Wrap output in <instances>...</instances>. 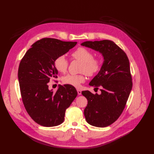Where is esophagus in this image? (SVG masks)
I'll list each match as a JSON object with an SVG mask.
<instances>
[{"label":"esophagus","mask_w":154,"mask_h":154,"mask_svg":"<svg viewBox=\"0 0 154 154\" xmlns=\"http://www.w3.org/2000/svg\"><path fill=\"white\" fill-rule=\"evenodd\" d=\"M77 92H78V94L79 95L82 94V91H81V90H77Z\"/></svg>","instance_id":"obj_1"}]
</instances>
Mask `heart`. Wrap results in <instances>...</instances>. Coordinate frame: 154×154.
<instances>
[{
	"label": "heart",
	"instance_id": "obj_1",
	"mask_svg": "<svg viewBox=\"0 0 154 154\" xmlns=\"http://www.w3.org/2000/svg\"><path fill=\"white\" fill-rule=\"evenodd\" d=\"M72 59L82 63L80 72H85L89 76L97 74L101 68V61L98 58H94L93 54L88 49L84 47H79L71 54ZM55 68L60 72H65L68 67V61L64 55L57 56L54 61ZM85 81V75H67L62 78L64 84L79 88Z\"/></svg>",
	"mask_w": 154,
	"mask_h": 154
}]
</instances>
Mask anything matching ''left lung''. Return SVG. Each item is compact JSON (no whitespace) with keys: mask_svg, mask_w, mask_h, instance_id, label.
I'll list each match as a JSON object with an SVG mask.
<instances>
[{"mask_svg":"<svg viewBox=\"0 0 154 154\" xmlns=\"http://www.w3.org/2000/svg\"><path fill=\"white\" fill-rule=\"evenodd\" d=\"M82 46L98 51L103 63L89 85L98 89L101 94L82 91L88 100L84 115L90 125L106 127L115 122L125 108L132 88L130 63L126 53L109 40L85 41Z\"/></svg>","mask_w":154,"mask_h":154,"instance_id":"8db88e82","label":"left lung"}]
</instances>
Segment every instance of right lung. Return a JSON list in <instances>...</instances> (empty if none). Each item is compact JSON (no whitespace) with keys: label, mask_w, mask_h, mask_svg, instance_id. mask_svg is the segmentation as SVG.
Instances as JSON below:
<instances>
[{"label":"right lung","mask_w":154,"mask_h":154,"mask_svg":"<svg viewBox=\"0 0 154 154\" xmlns=\"http://www.w3.org/2000/svg\"><path fill=\"white\" fill-rule=\"evenodd\" d=\"M76 42L43 38L31 46L20 61L18 79L24 107L32 119L43 127L61 124L65 112L76 97L74 86L60 85L56 91L50 90V79L57 78L55 58L75 47Z\"/></svg>","instance_id":"right-lung-1"}]
</instances>
